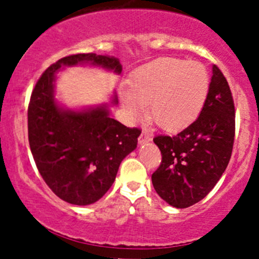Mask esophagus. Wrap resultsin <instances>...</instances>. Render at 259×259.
<instances>
[{
	"label": "esophagus",
	"instance_id": "34e87169",
	"mask_svg": "<svg viewBox=\"0 0 259 259\" xmlns=\"http://www.w3.org/2000/svg\"><path fill=\"white\" fill-rule=\"evenodd\" d=\"M150 140H151V135L149 134V132L143 130V133L140 134V137H139V144H145V143L150 142Z\"/></svg>",
	"mask_w": 259,
	"mask_h": 259
}]
</instances>
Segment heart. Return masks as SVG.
I'll return each mask as SVG.
<instances>
[{"label": "heart", "mask_w": 259, "mask_h": 259, "mask_svg": "<svg viewBox=\"0 0 259 259\" xmlns=\"http://www.w3.org/2000/svg\"><path fill=\"white\" fill-rule=\"evenodd\" d=\"M209 91V75L197 61L161 57L138 67L122 105L133 117L150 106L154 121L166 130L187 126L199 115Z\"/></svg>", "instance_id": "1"}]
</instances>
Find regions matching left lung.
Returning <instances> with one entry per match:
<instances>
[{
	"label": "left lung",
	"instance_id": "obj_1",
	"mask_svg": "<svg viewBox=\"0 0 259 259\" xmlns=\"http://www.w3.org/2000/svg\"><path fill=\"white\" fill-rule=\"evenodd\" d=\"M236 110L228 81L218 66L200 115L176 135H156L161 153L159 168L151 176L161 199L176 208L202 200L226 170L233 150Z\"/></svg>",
	"mask_w": 259,
	"mask_h": 259
}]
</instances>
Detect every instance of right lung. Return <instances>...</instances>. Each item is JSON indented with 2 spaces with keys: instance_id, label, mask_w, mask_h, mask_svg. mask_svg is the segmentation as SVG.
Wrapping results in <instances>:
<instances>
[{
  "instance_id": "1",
  "label": "right lung",
  "mask_w": 259,
  "mask_h": 259,
  "mask_svg": "<svg viewBox=\"0 0 259 259\" xmlns=\"http://www.w3.org/2000/svg\"><path fill=\"white\" fill-rule=\"evenodd\" d=\"M80 62L121 72V64L114 56L76 54L62 57L50 65L36 82L28 103L27 126L33 160L50 189L65 202L88 205L110 189L120 163L137 148L142 130L109 117L106 108L69 111L56 105L55 74L61 65Z\"/></svg>"
}]
</instances>
